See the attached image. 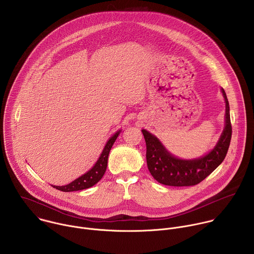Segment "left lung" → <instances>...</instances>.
<instances>
[{"mask_svg": "<svg viewBox=\"0 0 254 254\" xmlns=\"http://www.w3.org/2000/svg\"><path fill=\"white\" fill-rule=\"evenodd\" d=\"M225 101V125L215 147L206 155L193 159L182 160L167 151L157 137L143 129L147 147L146 159L153 178L160 184L173 187L194 186L210 175L224 160L231 139L229 104L223 88Z\"/></svg>", "mask_w": 254, "mask_h": 254, "instance_id": "8db88e82", "label": "left lung"}]
</instances>
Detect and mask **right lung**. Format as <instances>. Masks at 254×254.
Segmentation results:
<instances>
[{"label": "right lung", "mask_w": 254, "mask_h": 254, "mask_svg": "<svg viewBox=\"0 0 254 254\" xmlns=\"http://www.w3.org/2000/svg\"><path fill=\"white\" fill-rule=\"evenodd\" d=\"M119 133H120V130L117 131L107 141L99 159L97 160L95 165L92 167V169H90L87 173L80 176L78 179L74 180L73 182H71L70 184H68L66 186H53V187L57 190H62V191H74V190H80L88 189V188L94 186L95 184H97L101 180V178L103 177V175L106 171L109 152H110L114 142L116 141Z\"/></svg>", "instance_id": "right-lung-1"}]
</instances>
